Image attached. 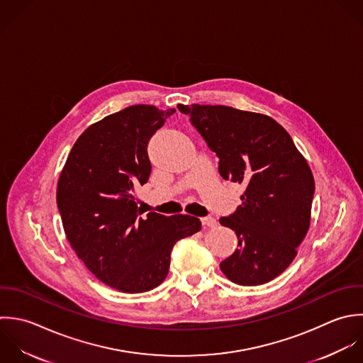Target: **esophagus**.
<instances>
[{"instance_id": "obj_1", "label": "esophagus", "mask_w": 363, "mask_h": 363, "mask_svg": "<svg viewBox=\"0 0 363 363\" xmlns=\"http://www.w3.org/2000/svg\"><path fill=\"white\" fill-rule=\"evenodd\" d=\"M201 220H202L203 228H215L218 225L216 219H213V218H202Z\"/></svg>"}]
</instances>
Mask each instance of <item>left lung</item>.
I'll return each instance as SVG.
<instances>
[{
  "label": "left lung",
  "instance_id": "1",
  "mask_svg": "<svg viewBox=\"0 0 363 363\" xmlns=\"http://www.w3.org/2000/svg\"><path fill=\"white\" fill-rule=\"evenodd\" d=\"M219 158L223 179L243 184L238 211L220 218L239 249L220 270L240 286H260L296 259L311 223L314 175L293 138L274 118L229 106L178 104Z\"/></svg>",
  "mask_w": 363,
  "mask_h": 363
}]
</instances>
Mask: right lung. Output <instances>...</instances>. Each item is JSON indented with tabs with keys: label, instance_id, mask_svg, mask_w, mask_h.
I'll use <instances>...</instances> for the list:
<instances>
[{
	"label": "right lung",
	"instance_id": "obj_1",
	"mask_svg": "<svg viewBox=\"0 0 363 363\" xmlns=\"http://www.w3.org/2000/svg\"><path fill=\"white\" fill-rule=\"evenodd\" d=\"M174 113L135 104L93 123L57 179V209L72 249L97 280L121 293L160 286L174 245L202 226L189 215H141L135 202V188L151 172L147 144Z\"/></svg>",
	"mask_w": 363,
	"mask_h": 363
}]
</instances>
